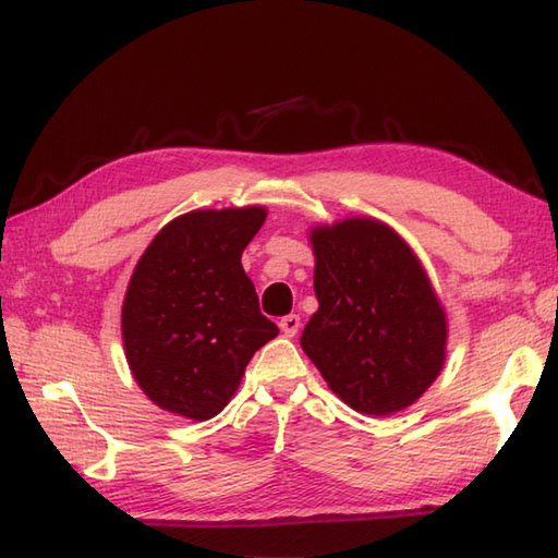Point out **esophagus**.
<instances>
[{
  "label": "esophagus",
  "instance_id": "1",
  "mask_svg": "<svg viewBox=\"0 0 558 558\" xmlns=\"http://www.w3.org/2000/svg\"><path fill=\"white\" fill-rule=\"evenodd\" d=\"M278 326H280V330H282V336H286V338H294V336H298V330H300L302 322H300L298 314H288V316L280 318Z\"/></svg>",
  "mask_w": 558,
  "mask_h": 558
}]
</instances>
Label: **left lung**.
<instances>
[{"label": "left lung", "mask_w": 558, "mask_h": 558, "mask_svg": "<svg viewBox=\"0 0 558 558\" xmlns=\"http://www.w3.org/2000/svg\"><path fill=\"white\" fill-rule=\"evenodd\" d=\"M318 310L300 345L328 388L386 417L424 396L446 362L448 322L422 260L386 222L352 216L310 230Z\"/></svg>", "instance_id": "1"}]
</instances>
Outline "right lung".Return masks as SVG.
<instances>
[{
    "label": "right lung",
    "instance_id": "add662e5",
    "mask_svg": "<svg viewBox=\"0 0 558 558\" xmlns=\"http://www.w3.org/2000/svg\"><path fill=\"white\" fill-rule=\"evenodd\" d=\"M266 216L264 206L184 213L138 258L122 340L138 388L158 408L196 422L216 417L254 352L278 336L242 268Z\"/></svg>",
    "mask_w": 558,
    "mask_h": 558
}]
</instances>
